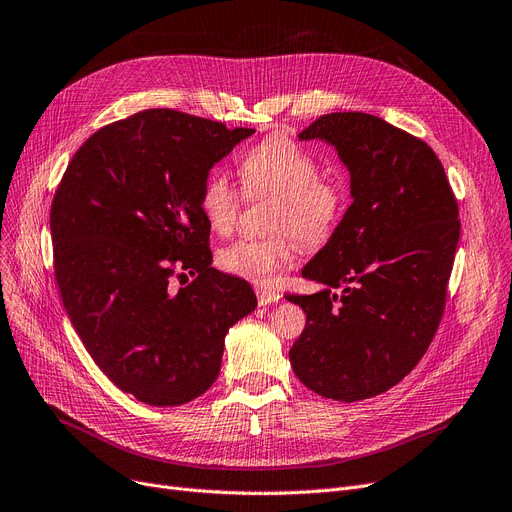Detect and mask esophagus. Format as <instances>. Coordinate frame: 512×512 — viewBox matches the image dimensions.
Segmentation results:
<instances>
[{"label":"esophagus","mask_w":512,"mask_h":512,"mask_svg":"<svg viewBox=\"0 0 512 512\" xmlns=\"http://www.w3.org/2000/svg\"><path fill=\"white\" fill-rule=\"evenodd\" d=\"M256 296H258V304H260V306H267V304L277 302V300L281 298L279 292L269 290V288H256Z\"/></svg>","instance_id":"obj_1"}]
</instances>
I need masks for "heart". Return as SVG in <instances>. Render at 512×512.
<instances>
[{
	"label": "heart",
	"mask_w": 512,
	"mask_h": 512,
	"mask_svg": "<svg viewBox=\"0 0 512 512\" xmlns=\"http://www.w3.org/2000/svg\"><path fill=\"white\" fill-rule=\"evenodd\" d=\"M239 174L248 195L279 197L271 227L288 229L264 239H237L222 248L218 267L258 285H271L296 260L300 245L319 248L336 233L346 210V193L334 180L321 178V163L290 138L262 140L239 159ZM243 191L229 172L214 168L199 189V210L208 227L227 235L233 231Z\"/></svg>",
	"instance_id": "obj_1"
}]
</instances>
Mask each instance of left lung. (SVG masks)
<instances>
[{"mask_svg": "<svg viewBox=\"0 0 512 512\" xmlns=\"http://www.w3.org/2000/svg\"><path fill=\"white\" fill-rule=\"evenodd\" d=\"M298 138L338 151L353 203L302 269L323 290L285 296L306 313L290 361L325 399H370L410 374L437 332L460 239L458 201L435 151L376 115H321Z\"/></svg>", "mask_w": 512, "mask_h": 512, "instance_id": "obj_1", "label": "left lung"}]
</instances>
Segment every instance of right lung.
I'll use <instances>...</instances> for the list:
<instances>
[{
    "instance_id": "add662e5",
    "label": "right lung",
    "mask_w": 512,
    "mask_h": 512,
    "mask_svg": "<svg viewBox=\"0 0 512 512\" xmlns=\"http://www.w3.org/2000/svg\"><path fill=\"white\" fill-rule=\"evenodd\" d=\"M252 134L147 109L94 132L56 189L50 231L67 315L102 374L147 405L206 393L229 327L258 304L248 281L212 267L199 210L203 178ZM187 274L196 279L176 291Z\"/></svg>"
}]
</instances>
